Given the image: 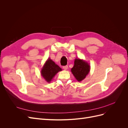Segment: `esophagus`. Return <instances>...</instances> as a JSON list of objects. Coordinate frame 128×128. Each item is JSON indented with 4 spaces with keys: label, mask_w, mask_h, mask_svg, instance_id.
Returning a JSON list of instances; mask_svg holds the SVG:
<instances>
[{
    "label": "esophagus",
    "mask_w": 128,
    "mask_h": 128,
    "mask_svg": "<svg viewBox=\"0 0 128 128\" xmlns=\"http://www.w3.org/2000/svg\"><path fill=\"white\" fill-rule=\"evenodd\" d=\"M68 66H64L63 67V69H64V70H67V69H68Z\"/></svg>",
    "instance_id": "34e87169"
}]
</instances>
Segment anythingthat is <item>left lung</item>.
Masks as SVG:
<instances>
[{
    "mask_svg": "<svg viewBox=\"0 0 128 128\" xmlns=\"http://www.w3.org/2000/svg\"><path fill=\"white\" fill-rule=\"evenodd\" d=\"M90 66L86 61L80 59H76L74 66L72 68L71 72L75 78L78 82H80L86 77L90 72Z\"/></svg>",
    "mask_w": 128,
    "mask_h": 128,
    "instance_id": "left-lung-1",
    "label": "left lung"
}]
</instances>
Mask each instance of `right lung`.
Segmentation results:
<instances>
[{"instance_id":"add662e5","label":"right lung","mask_w":128,"mask_h":128,"mask_svg":"<svg viewBox=\"0 0 128 128\" xmlns=\"http://www.w3.org/2000/svg\"><path fill=\"white\" fill-rule=\"evenodd\" d=\"M62 69L50 58L46 61L41 70V75L46 82L50 83L56 74Z\"/></svg>"}]
</instances>
